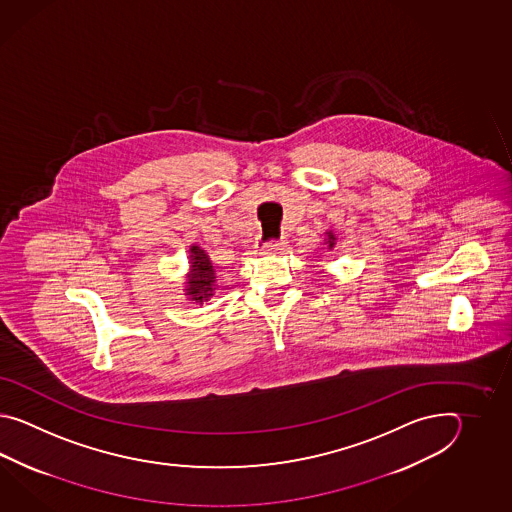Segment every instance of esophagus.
<instances>
[{
    "instance_id": "esophagus-1",
    "label": "esophagus",
    "mask_w": 512,
    "mask_h": 512,
    "mask_svg": "<svg viewBox=\"0 0 512 512\" xmlns=\"http://www.w3.org/2000/svg\"><path fill=\"white\" fill-rule=\"evenodd\" d=\"M287 245V241L278 240L272 241V243H267V245H263L260 249L261 256H267V254H276V252L283 251V247Z\"/></svg>"
}]
</instances>
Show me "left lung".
<instances>
[{"label": "left lung", "instance_id": "left-lung-1", "mask_svg": "<svg viewBox=\"0 0 512 512\" xmlns=\"http://www.w3.org/2000/svg\"><path fill=\"white\" fill-rule=\"evenodd\" d=\"M335 243H337V236L333 230H326L324 232V245H326L327 251H333L335 249Z\"/></svg>", "mask_w": 512, "mask_h": 512}]
</instances>
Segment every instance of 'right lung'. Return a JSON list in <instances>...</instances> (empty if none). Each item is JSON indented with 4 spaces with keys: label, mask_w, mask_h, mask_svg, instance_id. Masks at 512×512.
I'll return each instance as SVG.
<instances>
[{
    "label": "right lung",
    "mask_w": 512,
    "mask_h": 512,
    "mask_svg": "<svg viewBox=\"0 0 512 512\" xmlns=\"http://www.w3.org/2000/svg\"><path fill=\"white\" fill-rule=\"evenodd\" d=\"M218 276L216 269L212 265V260L207 251H203L199 245H190L188 249V271L185 274V293L186 302L190 304L203 305L208 302L216 289H218Z\"/></svg>",
    "instance_id": "add662e5"
}]
</instances>
